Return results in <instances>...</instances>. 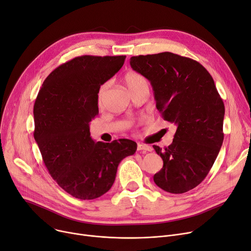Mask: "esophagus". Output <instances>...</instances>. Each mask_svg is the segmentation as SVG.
<instances>
[{"label":"esophagus","instance_id":"obj_1","mask_svg":"<svg viewBox=\"0 0 251 251\" xmlns=\"http://www.w3.org/2000/svg\"><path fill=\"white\" fill-rule=\"evenodd\" d=\"M137 151H151L152 148H151L150 146H146V144L142 143H138L137 144Z\"/></svg>","mask_w":251,"mask_h":251}]
</instances>
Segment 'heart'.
Listing matches in <instances>:
<instances>
[{"mask_svg":"<svg viewBox=\"0 0 251 251\" xmlns=\"http://www.w3.org/2000/svg\"><path fill=\"white\" fill-rule=\"evenodd\" d=\"M123 81L131 95L136 94V92L141 90H149V82L147 78L136 71H128L123 78ZM108 88L109 82H105L100 85L98 91V101L100 104L102 102Z\"/></svg>","mask_w":251,"mask_h":251,"instance_id":"1","label":"heart"}]
</instances>
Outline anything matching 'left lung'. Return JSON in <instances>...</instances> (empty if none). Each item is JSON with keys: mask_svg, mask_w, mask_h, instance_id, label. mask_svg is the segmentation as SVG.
<instances>
[{"mask_svg": "<svg viewBox=\"0 0 251 251\" xmlns=\"http://www.w3.org/2000/svg\"><path fill=\"white\" fill-rule=\"evenodd\" d=\"M131 68L150 80L156 109L177 126L172 144L153 146L164 166L153 176L170 193L187 192L212 169L224 140L225 105L201 64L173 52L130 58Z\"/></svg>", "mask_w": 251, "mask_h": 251, "instance_id": "left-lung-1", "label": "left lung"}]
</instances>
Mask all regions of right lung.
<instances>
[{
  "label": "right lung",
  "instance_id": "1",
  "mask_svg": "<svg viewBox=\"0 0 251 251\" xmlns=\"http://www.w3.org/2000/svg\"><path fill=\"white\" fill-rule=\"evenodd\" d=\"M126 56H81L60 65L43 83L33 107L34 139L58 185L79 200L108 192L124 157L136 151L130 139L96 142L89 123L98 114V91L122 68Z\"/></svg>",
  "mask_w": 251,
  "mask_h": 251
}]
</instances>
